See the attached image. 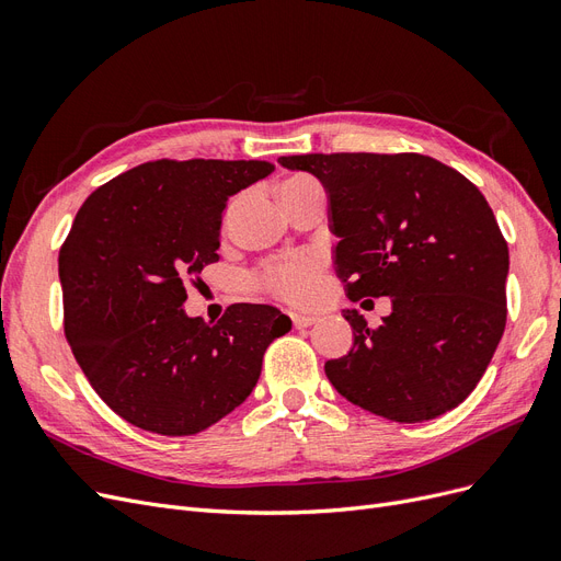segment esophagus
I'll return each mask as SVG.
<instances>
[{
	"mask_svg": "<svg viewBox=\"0 0 561 561\" xmlns=\"http://www.w3.org/2000/svg\"><path fill=\"white\" fill-rule=\"evenodd\" d=\"M316 320H318L316 316H293V325H295L297 330H304V328H311Z\"/></svg>",
	"mask_w": 561,
	"mask_h": 561,
	"instance_id": "1",
	"label": "esophagus"
}]
</instances>
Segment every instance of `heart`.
<instances>
[{
	"label": "heart",
	"instance_id": "heart-1",
	"mask_svg": "<svg viewBox=\"0 0 561 561\" xmlns=\"http://www.w3.org/2000/svg\"><path fill=\"white\" fill-rule=\"evenodd\" d=\"M318 184L311 178H293L283 182V186H311ZM280 186V190H283ZM243 198L231 201L229 215L239 210ZM320 278H322V264L311 254H297V257H287L280 262H268L260 268L257 285L271 297H276L290 307H311L320 295Z\"/></svg>",
	"mask_w": 561,
	"mask_h": 561
}]
</instances>
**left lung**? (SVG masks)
I'll return each instance as SVG.
<instances>
[{
  "mask_svg": "<svg viewBox=\"0 0 561 561\" xmlns=\"http://www.w3.org/2000/svg\"><path fill=\"white\" fill-rule=\"evenodd\" d=\"M330 194L336 274L351 301L390 297L369 328L344 311L353 348L325 363L348 402L400 423L428 421L480 383L505 330L507 243L486 198L437 159L404 154L280 157Z\"/></svg>",
  "mask_w": 561,
  "mask_h": 561,
  "instance_id": "left-lung-1",
  "label": "left lung"
}]
</instances>
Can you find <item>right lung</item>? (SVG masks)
Wrapping results in <instances>:
<instances>
[{"instance_id":"obj_1","label":"right lung","mask_w":561,"mask_h":561,"mask_svg":"<svg viewBox=\"0 0 561 561\" xmlns=\"http://www.w3.org/2000/svg\"><path fill=\"white\" fill-rule=\"evenodd\" d=\"M274 168L147 161L79 208L58 254L65 336L95 393L133 426L206 431L252 393L266 346L290 332L266 304H231L217 322L182 311L186 280L219 260L229 196Z\"/></svg>"}]
</instances>
